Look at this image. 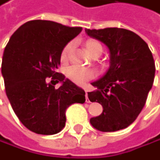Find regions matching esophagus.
<instances>
[{"label": "esophagus", "instance_id": "34e87169", "mask_svg": "<svg viewBox=\"0 0 160 160\" xmlns=\"http://www.w3.org/2000/svg\"><path fill=\"white\" fill-rule=\"evenodd\" d=\"M85 98H86V101H88V93H87V91H85Z\"/></svg>", "mask_w": 160, "mask_h": 160}]
</instances>
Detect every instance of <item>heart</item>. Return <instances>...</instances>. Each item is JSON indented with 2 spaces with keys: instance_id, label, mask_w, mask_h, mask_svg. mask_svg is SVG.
Masks as SVG:
<instances>
[{
  "instance_id": "b5f03b06",
  "label": "heart",
  "mask_w": 160,
  "mask_h": 160,
  "mask_svg": "<svg viewBox=\"0 0 160 160\" xmlns=\"http://www.w3.org/2000/svg\"><path fill=\"white\" fill-rule=\"evenodd\" d=\"M85 47L90 55H94V54H96V53L101 54L102 49H103L102 45L100 44L97 40H93V39L88 40L85 44ZM71 48H72V44L71 43L67 44L64 47L62 54H61L62 60H66L67 59V56L71 50ZM67 76L71 81L74 82V83L82 85V84H85L87 81L94 78V72L88 68L80 67V66H71L67 70Z\"/></svg>"
}]
</instances>
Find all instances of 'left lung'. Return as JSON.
Masks as SVG:
<instances>
[{
  "mask_svg": "<svg viewBox=\"0 0 160 160\" xmlns=\"http://www.w3.org/2000/svg\"><path fill=\"white\" fill-rule=\"evenodd\" d=\"M106 45L110 66L101 78L92 82L97 88L88 92L91 102L103 106V113L90 119L100 132H116L129 127L138 118L153 84L155 67L152 51L142 38L118 28L85 29Z\"/></svg>",
  "mask_w": 160,
  "mask_h": 160,
  "instance_id": "left-lung-1",
  "label": "left lung"
}]
</instances>
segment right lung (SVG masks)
Listing matches in <instances>:
<instances>
[{
	"instance_id": "1",
	"label": "right lung",
	"mask_w": 160,
	"mask_h": 160,
	"mask_svg": "<svg viewBox=\"0 0 160 160\" xmlns=\"http://www.w3.org/2000/svg\"><path fill=\"white\" fill-rule=\"evenodd\" d=\"M81 31L82 28L35 19L21 25L8 40L2 60L6 94L29 131L55 135L65 127L70 105L85 103V91L56 72L64 47ZM58 82L62 86L56 89Z\"/></svg>"
}]
</instances>
